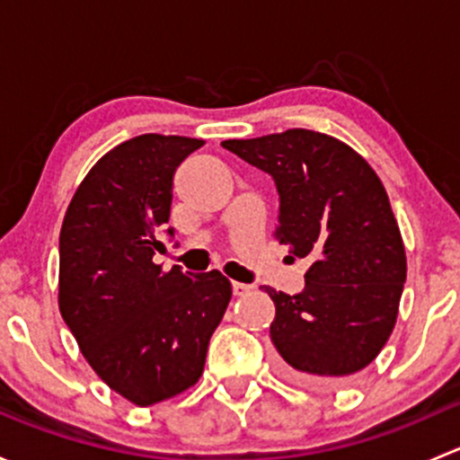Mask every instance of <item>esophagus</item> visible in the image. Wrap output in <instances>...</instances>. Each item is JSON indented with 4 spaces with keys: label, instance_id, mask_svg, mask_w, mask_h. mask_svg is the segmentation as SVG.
I'll use <instances>...</instances> for the list:
<instances>
[{
    "label": "esophagus",
    "instance_id": "1",
    "mask_svg": "<svg viewBox=\"0 0 460 460\" xmlns=\"http://www.w3.org/2000/svg\"><path fill=\"white\" fill-rule=\"evenodd\" d=\"M231 289H234V296H244L249 289H252V287L244 285V282H234V285H231Z\"/></svg>",
    "mask_w": 460,
    "mask_h": 460
}]
</instances>
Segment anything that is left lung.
Listing matches in <instances>:
<instances>
[{"label":"left lung","instance_id":"8db88e82","mask_svg":"<svg viewBox=\"0 0 460 460\" xmlns=\"http://www.w3.org/2000/svg\"><path fill=\"white\" fill-rule=\"evenodd\" d=\"M222 146L271 175L280 196L273 235L312 262L300 294L262 287L276 305L269 333L282 374L305 387L347 383L392 336L407 276L383 182L354 148L307 128Z\"/></svg>","mask_w":460,"mask_h":460}]
</instances>
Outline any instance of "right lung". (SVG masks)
I'll return each instance as SVG.
<instances>
[{
	"mask_svg": "<svg viewBox=\"0 0 460 460\" xmlns=\"http://www.w3.org/2000/svg\"><path fill=\"white\" fill-rule=\"evenodd\" d=\"M202 140L131 137L95 162L59 234V312L82 354L113 392L140 407L198 383L231 300L220 271H162L173 173ZM173 235V229H166Z\"/></svg>",
	"mask_w": 460,
	"mask_h": 460,
	"instance_id": "right-lung-1",
	"label": "right lung"
}]
</instances>
